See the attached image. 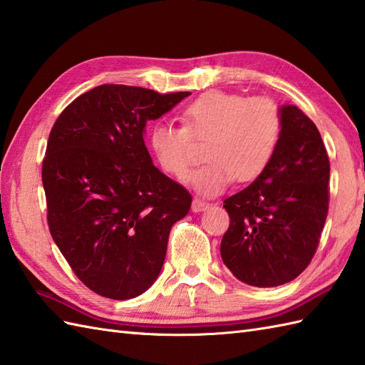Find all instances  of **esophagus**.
Masks as SVG:
<instances>
[{
	"label": "esophagus",
	"mask_w": 365,
	"mask_h": 365,
	"mask_svg": "<svg viewBox=\"0 0 365 365\" xmlns=\"http://www.w3.org/2000/svg\"><path fill=\"white\" fill-rule=\"evenodd\" d=\"M208 208V204L204 202V200H200L197 197L192 199V204H191V212L192 213H199V212H204Z\"/></svg>",
	"instance_id": "obj_1"
}]
</instances>
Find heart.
<instances>
[{"label": "heart", "instance_id": "obj_1", "mask_svg": "<svg viewBox=\"0 0 365 365\" xmlns=\"http://www.w3.org/2000/svg\"><path fill=\"white\" fill-rule=\"evenodd\" d=\"M182 127L158 122L149 130V147L168 174L188 173L192 141L204 143L205 165L183 183L204 197L218 196L232 180L250 182L273 158L281 136V114L265 97L243 98L229 92H205L180 114Z\"/></svg>", "mask_w": 365, "mask_h": 365}]
</instances>
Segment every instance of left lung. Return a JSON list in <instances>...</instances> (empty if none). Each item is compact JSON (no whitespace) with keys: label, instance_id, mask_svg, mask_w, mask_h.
Instances as JSON below:
<instances>
[{"label":"left lung","instance_id":"1","mask_svg":"<svg viewBox=\"0 0 365 365\" xmlns=\"http://www.w3.org/2000/svg\"><path fill=\"white\" fill-rule=\"evenodd\" d=\"M273 158L255 180L224 200L230 224L221 257L238 281L277 287L311 263L329 204V158L315 123L282 105Z\"/></svg>","mask_w":365,"mask_h":365}]
</instances>
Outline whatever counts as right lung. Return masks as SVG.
I'll return each mask as SVG.
<instances>
[{"label":"right lung","mask_w":365,"mask_h":365,"mask_svg":"<svg viewBox=\"0 0 365 365\" xmlns=\"http://www.w3.org/2000/svg\"><path fill=\"white\" fill-rule=\"evenodd\" d=\"M188 96L102 84L51 128L42 165L51 237L105 298H135L157 281L170 227L190 212V192L153 166L144 143L145 123Z\"/></svg>","instance_id":"add662e5"}]
</instances>
